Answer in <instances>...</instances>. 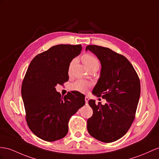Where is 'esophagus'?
<instances>
[{"label": "esophagus", "mask_w": 159, "mask_h": 159, "mask_svg": "<svg viewBox=\"0 0 159 159\" xmlns=\"http://www.w3.org/2000/svg\"><path fill=\"white\" fill-rule=\"evenodd\" d=\"M84 99H85V103H86L87 104L88 103V101H89V97H87V96H86L85 97V98H84Z\"/></svg>", "instance_id": "obj_1"}]
</instances>
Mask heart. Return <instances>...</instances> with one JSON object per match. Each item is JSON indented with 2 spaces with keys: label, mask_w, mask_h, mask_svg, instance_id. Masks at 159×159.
I'll list each match as a JSON object with an SVG mask.
<instances>
[{
  "label": "heart",
  "mask_w": 159,
  "mask_h": 159,
  "mask_svg": "<svg viewBox=\"0 0 159 159\" xmlns=\"http://www.w3.org/2000/svg\"><path fill=\"white\" fill-rule=\"evenodd\" d=\"M83 61L86 67L89 69H91L94 67H99V62L98 59L96 57L93 56L91 54H85L83 57ZM75 60H72L70 62V65H69L68 70L69 72H70L71 68L73 66V64H75ZM91 87V83L86 80H76L75 83H73L72 85V89L75 90L79 92H86L89 88Z\"/></svg>",
  "instance_id": "obj_1"
}]
</instances>
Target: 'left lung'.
Here are the masks:
<instances>
[{
    "instance_id": "8db88e82",
    "label": "left lung",
    "mask_w": 159,
    "mask_h": 159,
    "mask_svg": "<svg viewBox=\"0 0 159 159\" xmlns=\"http://www.w3.org/2000/svg\"><path fill=\"white\" fill-rule=\"evenodd\" d=\"M87 50L101 64L100 77L92 93L107 101L105 105L89 101L93 114L87 120V129L95 139L112 142L125 135L134 120L140 95V79L124 56L95 45L87 46Z\"/></svg>"
}]
</instances>
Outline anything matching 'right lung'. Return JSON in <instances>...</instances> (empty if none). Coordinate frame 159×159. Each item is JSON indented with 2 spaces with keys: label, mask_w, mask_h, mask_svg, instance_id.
I'll use <instances>...</instances> for the list:
<instances>
[{
  "label": "right lung",
  "mask_w": 159,
  "mask_h": 159,
  "mask_svg": "<svg viewBox=\"0 0 159 159\" xmlns=\"http://www.w3.org/2000/svg\"><path fill=\"white\" fill-rule=\"evenodd\" d=\"M81 50V45L52 46L36 56L27 68L21 87L27 123L45 141L66 136L70 117L85 103L82 93L74 91L63 97L56 89L68 80L69 65Z\"/></svg>",
  "instance_id": "right-lung-1"
}]
</instances>
